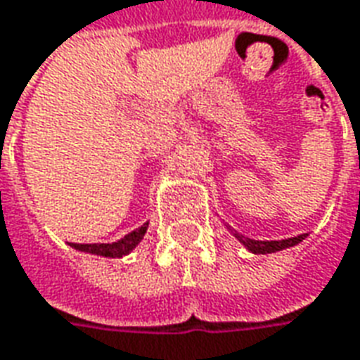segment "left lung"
Returning a JSON list of instances; mask_svg holds the SVG:
<instances>
[{"label":"left lung","mask_w":360,"mask_h":360,"mask_svg":"<svg viewBox=\"0 0 360 360\" xmlns=\"http://www.w3.org/2000/svg\"><path fill=\"white\" fill-rule=\"evenodd\" d=\"M231 233L239 239V243L245 245V249L250 250L252 255H270V252H278V250L289 249V247H295L307 237V233L297 235V237H291V239H281V241H255V239H249L245 235L237 233V231H231Z\"/></svg>","instance_id":"left-lung-1"}]
</instances>
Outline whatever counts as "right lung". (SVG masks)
Listing matches in <instances>:
<instances>
[{"label":"right lung","mask_w":360,"mask_h":360,"mask_svg":"<svg viewBox=\"0 0 360 360\" xmlns=\"http://www.w3.org/2000/svg\"><path fill=\"white\" fill-rule=\"evenodd\" d=\"M148 229V221L142 224L139 229H134L131 233H127L123 239L115 243H90V245H79V243H71V247L81 252H90V255H98V257L105 258H121L129 255L131 250L142 241V237Z\"/></svg>","instance_id":"add662e5"}]
</instances>
